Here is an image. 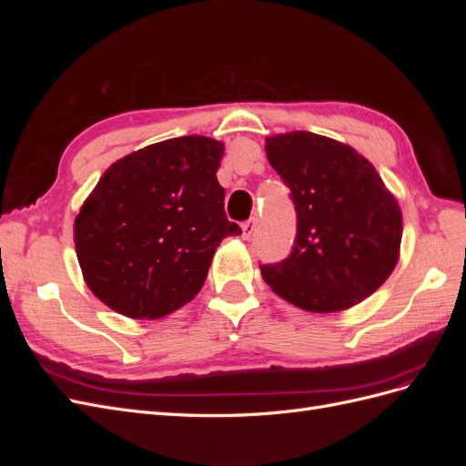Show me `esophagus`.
<instances>
[{"label":"esophagus","mask_w":466,"mask_h":466,"mask_svg":"<svg viewBox=\"0 0 466 466\" xmlns=\"http://www.w3.org/2000/svg\"><path fill=\"white\" fill-rule=\"evenodd\" d=\"M241 229H243V238H250L257 229V218H250L248 221H245Z\"/></svg>","instance_id":"obj_1"}]
</instances>
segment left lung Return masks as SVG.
Here are the masks:
<instances>
[{
    "label": "left lung",
    "instance_id": "1",
    "mask_svg": "<svg viewBox=\"0 0 466 466\" xmlns=\"http://www.w3.org/2000/svg\"><path fill=\"white\" fill-rule=\"evenodd\" d=\"M266 157L291 190V255L260 266L276 295L309 313H336L385 284L400 257L402 211L354 147L313 132L266 137Z\"/></svg>",
    "mask_w": 466,
    "mask_h": 466
}]
</instances>
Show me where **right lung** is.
<instances>
[{
    "label": "right lung",
    "mask_w": 466,
    "mask_h": 466,
    "mask_svg": "<svg viewBox=\"0 0 466 466\" xmlns=\"http://www.w3.org/2000/svg\"><path fill=\"white\" fill-rule=\"evenodd\" d=\"M223 142L182 136L112 163L74 223L87 288L112 311L161 319L192 301L228 235L218 182Z\"/></svg>",
    "instance_id": "add662e5"
}]
</instances>
